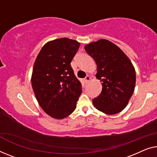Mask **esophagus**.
Segmentation results:
<instances>
[{"mask_svg":"<svg viewBox=\"0 0 157 157\" xmlns=\"http://www.w3.org/2000/svg\"><path fill=\"white\" fill-rule=\"evenodd\" d=\"M91 79V78L89 75H87V76H86V78H85V82H88L89 81H90Z\"/></svg>","mask_w":157,"mask_h":157,"instance_id":"1","label":"esophagus"}]
</instances>
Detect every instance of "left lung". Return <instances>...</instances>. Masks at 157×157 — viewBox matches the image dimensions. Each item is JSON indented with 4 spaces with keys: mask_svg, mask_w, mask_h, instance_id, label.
I'll use <instances>...</instances> for the list:
<instances>
[{
    "mask_svg": "<svg viewBox=\"0 0 157 157\" xmlns=\"http://www.w3.org/2000/svg\"><path fill=\"white\" fill-rule=\"evenodd\" d=\"M97 64L96 78L102 85L101 92L93 99L94 106L108 115L122 111L135 90L136 73L129 58L115 44L101 39L85 46Z\"/></svg>",
    "mask_w": 157,
    "mask_h": 157,
    "instance_id": "obj_1",
    "label": "left lung"
}]
</instances>
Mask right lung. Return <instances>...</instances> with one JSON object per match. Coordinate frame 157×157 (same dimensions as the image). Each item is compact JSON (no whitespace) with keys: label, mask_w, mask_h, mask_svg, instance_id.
<instances>
[{"label":"right lung","mask_w":157,"mask_h":157,"mask_svg":"<svg viewBox=\"0 0 157 157\" xmlns=\"http://www.w3.org/2000/svg\"><path fill=\"white\" fill-rule=\"evenodd\" d=\"M80 45L76 40L60 38L44 44L35 60L32 86L39 106L51 118L62 120L76 109L81 82L71 63Z\"/></svg>","instance_id":"obj_1"}]
</instances>
